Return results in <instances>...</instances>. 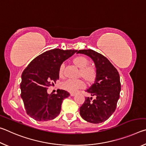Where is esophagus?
<instances>
[{"label": "esophagus", "mask_w": 146, "mask_h": 146, "mask_svg": "<svg viewBox=\"0 0 146 146\" xmlns=\"http://www.w3.org/2000/svg\"><path fill=\"white\" fill-rule=\"evenodd\" d=\"M76 95V93H70V95L71 96V97H73V96H75Z\"/></svg>", "instance_id": "34e87169"}]
</instances>
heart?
<instances>
[{"label":"heart","mask_w":146,"mask_h":146,"mask_svg":"<svg viewBox=\"0 0 146 146\" xmlns=\"http://www.w3.org/2000/svg\"><path fill=\"white\" fill-rule=\"evenodd\" d=\"M73 62L79 68H80V75L86 80L91 82L94 80L97 76V70L95 66L88 65L90 60L85 56L79 55L73 59ZM64 64H60L58 69V74L62 76ZM86 84L82 79H67L61 83L60 88L62 90L70 93H75L79 89L85 88Z\"/></svg>","instance_id":"obj_1"}]
</instances>
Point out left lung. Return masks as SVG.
I'll return each mask as SVG.
<instances>
[{"instance_id":"8db88e82","label":"left lung","mask_w":146,"mask_h":146,"mask_svg":"<svg viewBox=\"0 0 146 146\" xmlns=\"http://www.w3.org/2000/svg\"><path fill=\"white\" fill-rule=\"evenodd\" d=\"M77 53L90 56L95 62L97 76L95 82L86 90L92 97H86L80 108V114L88 122L99 123L107 120L116 110L121 84L118 71L108 59L92 49H82Z\"/></svg>"}]
</instances>
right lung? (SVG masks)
<instances>
[{
    "mask_svg": "<svg viewBox=\"0 0 146 146\" xmlns=\"http://www.w3.org/2000/svg\"><path fill=\"white\" fill-rule=\"evenodd\" d=\"M76 51L60 49L47 51L35 58L23 71L21 95L29 117L37 121H48L60 114L62 101L70 93L57 90L56 94L49 95L47 90L59 79L60 64Z\"/></svg>",
    "mask_w": 146,
    "mask_h": 146,
    "instance_id": "add662e5",
    "label": "right lung"
}]
</instances>
